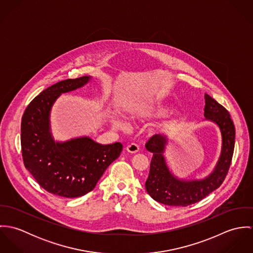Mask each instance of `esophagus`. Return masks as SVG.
I'll return each instance as SVG.
<instances>
[{"label": "esophagus", "instance_id": "esophagus-1", "mask_svg": "<svg viewBox=\"0 0 253 253\" xmlns=\"http://www.w3.org/2000/svg\"><path fill=\"white\" fill-rule=\"evenodd\" d=\"M126 150L128 152V153H131V154H135L139 151V146L135 143H131V144H128L126 147Z\"/></svg>", "mask_w": 253, "mask_h": 253}]
</instances>
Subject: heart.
Here are the masks:
<instances>
[{"instance_id":"obj_1","label":"heart","mask_w":253,"mask_h":253,"mask_svg":"<svg viewBox=\"0 0 253 253\" xmlns=\"http://www.w3.org/2000/svg\"><path fill=\"white\" fill-rule=\"evenodd\" d=\"M169 108L166 107H140V108L136 109L134 112L131 113V117L134 119H139V120H146V119H151L154 117H158L161 116L167 112H169ZM114 124L117 126L120 127H124L125 125L123 122H121L120 120H114Z\"/></svg>"}]
</instances>
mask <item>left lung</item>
I'll use <instances>...</instances> for the list:
<instances>
[{"instance_id":"1","label":"left lung","mask_w":253,"mask_h":253,"mask_svg":"<svg viewBox=\"0 0 253 253\" xmlns=\"http://www.w3.org/2000/svg\"><path fill=\"white\" fill-rule=\"evenodd\" d=\"M205 117L216 124L221 132L222 146L213 171L203 179H180L169 169L164 155L169 138L162 134L152 136L146 149L153 153L150 172L145 183L147 193L157 202L171 207H187L200 202L220 187L225 179L235 147V126L229 112L209 94H205Z\"/></svg>"}]
</instances>
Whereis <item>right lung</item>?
Instances as JSON below:
<instances>
[{
    "mask_svg": "<svg viewBox=\"0 0 253 253\" xmlns=\"http://www.w3.org/2000/svg\"><path fill=\"white\" fill-rule=\"evenodd\" d=\"M90 76L52 84L36 96L21 120V150L25 168L42 188L64 198H77L92 191L109 166L119 158L120 142L102 145L87 136L64 142L53 139L50 111L62 93L76 90Z\"/></svg>",
    "mask_w": 253,
    "mask_h": 253,
    "instance_id": "add662e5",
    "label": "right lung"
}]
</instances>
